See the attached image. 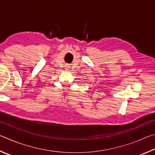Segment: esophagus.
<instances>
[{
    "mask_svg": "<svg viewBox=\"0 0 155 155\" xmlns=\"http://www.w3.org/2000/svg\"><path fill=\"white\" fill-rule=\"evenodd\" d=\"M66 68H69V67H68V65H67V66H66Z\"/></svg>",
    "mask_w": 155,
    "mask_h": 155,
    "instance_id": "obj_1",
    "label": "esophagus"
}]
</instances>
